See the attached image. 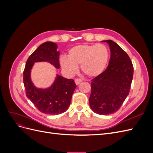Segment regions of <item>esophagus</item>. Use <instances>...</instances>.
I'll use <instances>...</instances> for the list:
<instances>
[{
    "instance_id": "1",
    "label": "esophagus",
    "mask_w": 153,
    "mask_h": 153,
    "mask_svg": "<svg viewBox=\"0 0 153 153\" xmlns=\"http://www.w3.org/2000/svg\"><path fill=\"white\" fill-rule=\"evenodd\" d=\"M75 82L76 85H79L80 83L82 82V80L80 79V78H77V79H75Z\"/></svg>"
}]
</instances>
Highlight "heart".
<instances>
[{
	"label": "heart",
	"instance_id": "obj_1",
	"mask_svg": "<svg viewBox=\"0 0 153 153\" xmlns=\"http://www.w3.org/2000/svg\"><path fill=\"white\" fill-rule=\"evenodd\" d=\"M109 53L107 47L103 44H84L73 47L69 50L68 57L62 56L60 63L69 75L77 72L80 65L83 73L89 77L100 75L108 64Z\"/></svg>",
	"mask_w": 153,
	"mask_h": 153
}]
</instances>
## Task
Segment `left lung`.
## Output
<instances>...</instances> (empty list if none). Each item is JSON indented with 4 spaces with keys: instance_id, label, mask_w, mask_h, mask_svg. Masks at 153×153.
I'll use <instances>...</instances> for the list:
<instances>
[{
    "instance_id": "obj_1",
    "label": "left lung",
    "mask_w": 153,
    "mask_h": 153,
    "mask_svg": "<svg viewBox=\"0 0 153 153\" xmlns=\"http://www.w3.org/2000/svg\"><path fill=\"white\" fill-rule=\"evenodd\" d=\"M103 41L109 45L110 59L107 68L91 80L89 105L95 113L108 115L117 112L128 96L133 66L128 55L116 43Z\"/></svg>"
}]
</instances>
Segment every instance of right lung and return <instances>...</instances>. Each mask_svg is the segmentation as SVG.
I'll list each match as a JSON object with an SVG mask.
<instances>
[{"label": "right lung", "mask_w": 153, "mask_h": 153, "mask_svg": "<svg viewBox=\"0 0 153 153\" xmlns=\"http://www.w3.org/2000/svg\"><path fill=\"white\" fill-rule=\"evenodd\" d=\"M57 45L47 41L41 44L28 58L24 71V84L25 93L40 112L49 115H57L66 112L71 103L76 85L73 79L57 75L52 85L47 89L36 87L30 79V71L34 62H48L60 68Z\"/></svg>", "instance_id": "right-lung-1"}]
</instances>
